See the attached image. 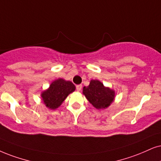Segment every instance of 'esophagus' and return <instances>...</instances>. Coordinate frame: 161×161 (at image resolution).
Here are the masks:
<instances>
[{
  "label": "esophagus",
  "instance_id": "34e87169",
  "mask_svg": "<svg viewBox=\"0 0 161 161\" xmlns=\"http://www.w3.org/2000/svg\"><path fill=\"white\" fill-rule=\"evenodd\" d=\"M82 85H76V90H77V91H80L81 90H82Z\"/></svg>",
  "mask_w": 161,
  "mask_h": 161
}]
</instances>
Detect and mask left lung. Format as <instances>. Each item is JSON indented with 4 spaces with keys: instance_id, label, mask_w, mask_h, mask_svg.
<instances>
[{
    "instance_id": "1",
    "label": "left lung",
    "mask_w": 161,
    "mask_h": 161,
    "mask_svg": "<svg viewBox=\"0 0 161 161\" xmlns=\"http://www.w3.org/2000/svg\"><path fill=\"white\" fill-rule=\"evenodd\" d=\"M83 94L93 107L97 109H104L113 103L115 91L106 87L99 80H91L90 85L83 87Z\"/></svg>"
}]
</instances>
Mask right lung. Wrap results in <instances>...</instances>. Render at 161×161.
Listing matches in <instances>:
<instances>
[{
    "instance_id": "right-lung-1",
    "label": "right lung",
    "mask_w": 161,
    "mask_h": 161,
    "mask_svg": "<svg viewBox=\"0 0 161 161\" xmlns=\"http://www.w3.org/2000/svg\"><path fill=\"white\" fill-rule=\"evenodd\" d=\"M76 89L75 85L70 81L58 79L50 84L47 90L41 94L42 100L47 108L54 110L62 105L64 99Z\"/></svg>"
}]
</instances>
